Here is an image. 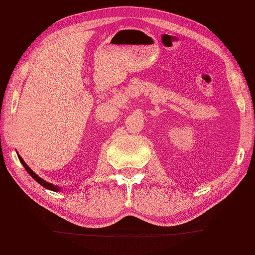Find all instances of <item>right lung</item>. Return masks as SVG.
<instances>
[{"label": "right lung", "mask_w": 255, "mask_h": 255, "mask_svg": "<svg viewBox=\"0 0 255 255\" xmlns=\"http://www.w3.org/2000/svg\"><path fill=\"white\" fill-rule=\"evenodd\" d=\"M18 158H19V160H20V163H21V164H23V166L25 167V170H26V171H27V173H28V174H30V175H31V177L34 179V180H35V181H37V182H39V184H40L41 186H44V187H45V188H47V189H51V191H55V192H57V191H59V189H60V188H59V187H57V186H54V185L49 184V182H47V181H45V180H44V179H41L40 177H38V175H37V174H35V173H34V172H33V171H32V170H31V168L27 166V165H26V163H25V162H24V160H23V158H21V157H20V156H18Z\"/></svg>", "instance_id": "1"}]
</instances>
